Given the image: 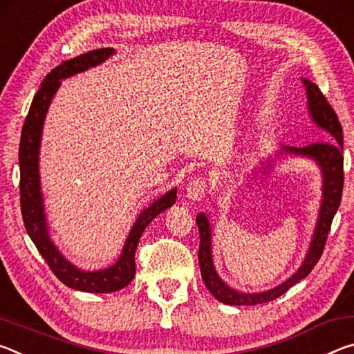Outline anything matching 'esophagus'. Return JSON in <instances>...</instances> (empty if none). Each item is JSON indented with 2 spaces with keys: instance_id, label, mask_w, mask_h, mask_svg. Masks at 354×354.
Segmentation results:
<instances>
[{
  "instance_id": "esophagus-1",
  "label": "esophagus",
  "mask_w": 354,
  "mask_h": 354,
  "mask_svg": "<svg viewBox=\"0 0 354 354\" xmlns=\"http://www.w3.org/2000/svg\"><path fill=\"white\" fill-rule=\"evenodd\" d=\"M206 190H207V184L205 179L196 178L194 181L189 183L187 189H185V196H187L190 201H201L205 198Z\"/></svg>"
}]
</instances>
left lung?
I'll use <instances>...</instances> for the list:
<instances>
[{
    "label": "left lung",
    "instance_id": "left-lung-1",
    "mask_svg": "<svg viewBox=\"0 0 354 354\" xmlns=\"http://www.w3.org/2000/svg\"><path fill=\"white\" fill-rule=\"evenodd\" d=\"M303 86L306 87V98H308V112L309 117L322 131L328 134V142H317L310 143L308 147L297 148V147H283L277 153L266 160H262L259 167H254L248 176L250 181H253L256 176L267 175L273 169V164L281 158L287 156H299L314 160L322 173V201L319 209V218H317L315 230L313 239H310L309 250L304 261L301 262L298 270L292 274L284 283L273 287L270 290L256 292V293H245L232 289L227 286L223 279L220 278L214 267L212 257V226L209 215L200 212L196 215V225L200 231V250H198V261L201 277L207 290L225 304L231 306H254V304L267 303L272 299L278 298L295 286L299 281L304 279L310 273V270L319 262L320 256L325 248V242L331 227L333 218L342 200V189H344V134L342 124H340L337 115H335L331 104L328 103L326 98L323 97L320 88L317 84L310 82L309 80L301 77Z\"/></svg>",
    "mask_w": 354,
    "mask_h": 354
}]
</instances>
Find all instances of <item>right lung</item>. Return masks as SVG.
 Listing matches in <instances>:
<instances>
[{
    "instance_id": "obj_1",
    "label": "right lung",
    "mask_w": 354,
    "mask_h": 354,
    "mask_svg": "<svg viewBox=\"0 0 354 354\" xmlns=\"http://www.w3.org/2000/svg\"><path fill=\"white\" fill-rule=\"evenodd\" d=\"M115 55L113 48H100L81 56H76L70 61H64L56 68H53L40 84L37 93L29 107L28 117L21 129L19 162H20V205L23 223L29 237L37 247L39 253L46 261L53 273L62 281L65 286L75 290L88 293H111L127 287L136 274V248L139 245L142 232L151 221L165 209L171 207L176 201V187L165 192L162 196L154 200L151 205L143 209L134 221L129 234L124 242L115 263L101 270L87 272L71 263L62 251L56 247L50 236V225L46 220L44 194L40 185L39 171V154L44 123L53 98L61 87L62 80L82 73L92 67L103 64L106 59Z\"/></svg>"
}]
</instances>
